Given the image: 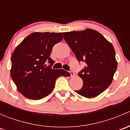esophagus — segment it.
<instances>
[{"label":"esophagus","instance_id":"esophagus-1","mask_svg":"<svg viewBox=\"0 0 130 130\" xmlns=\"http://www.w3.org/2000/svg\"><path fill=\"white\" fill-rule=\"evenodd\" d=\"M70 76H71V77H73V76L75 75V73H74V72H73L72 71V70H71V71H70Z\"/></svg>","mask_w":130,"mask_h":130}]
</instances>
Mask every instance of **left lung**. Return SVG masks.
<instances>
[{"mask_svg":"<svg viewBox=\"0 0 130 130\" xmlns=\"http://www.w3.org/2000/svg\"><path fill=\"white\" fill-rule=\"evenodd\" d=\"M63 35L78 61L86 63L78 73L83 86L75 92L85 98L98 96L110 86L117 69L113 46L101 34L91 29Z\"/></svg>","mask_w":130,"mask_h":130,"instance_id":"left-lung-1","label":"left lung"}]
</instances>
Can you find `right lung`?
<instances>
[{"label": "right lung", "instance_id": "add662e5", "mask_svg": "<svg viewBox=\"0 0 130 130\" xmlns=\"http://www.w3.org/2000/svg\"><path fill=\"white\" fill-rule=\"evenodd\" d=\"M62 39L61 32H32L15 48L10 75L24 97L43 99L53 91L58 77L70 75L63 69H52L55 61L50 57L51 52Z\"/></svg>", "mask_w": 130, "mask_h": 130}]
</instances>
